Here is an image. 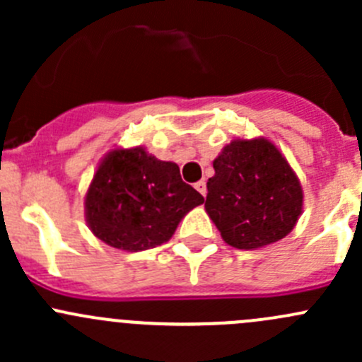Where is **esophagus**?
<instances>
[{"mask_svg":"<svg viewBox=\"0 0 362 362\" xmlns=\"http://www.w3.org/2000/svg\"><path fill=\"white\" fill-rule=\"evenodd\" d=\"M194 187H196V191L199 192V194H202V196H206V182H204V180L196 182Z\"/></svg>","mask_w":362,"mask_h":362,"instance_id":"1","label":"esophagus"}]
</instances>
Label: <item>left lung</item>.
Instances as JSON below:
<instances>
[{
  "label": "left lung",
  "instance_id": "8db88e82",
  "mask_svg": "<svg viewBox=\"0 0 362 362\" xmlns=\"http://www.w3.org/2000/svg\"><path fill=\"white\" fill-rule=\"evenodd\" d=\"M204 210L228 245L254 250L286 238L303 211V189L266 138H235L214 160Z\"/></svg>",
  "mask_w": 362,
  "mask_h": 362
}]
</instances>
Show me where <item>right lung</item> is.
<instances>
[{
	"label": "right lung",
	"mask_w": 362,
	"mask_h": 362,
	"mask_svg": "<svg viewBox=\"0 0 362 362\" xmlns=\"http://www.w3.org/2000/svg\"><path fill=\"white\" fill-rule=\"evenodd\" d=\"M204 198L185 184L175 163L145 147L113 148L98 164L87 189L86 221L113 249L140 252L166 243L178 222Z\"/></svg>",
	"instance_id": "obj_1"
}]
</instances>
